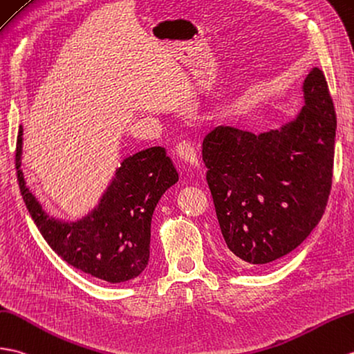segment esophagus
I'll list each match as a JSON object with an SVG mask.
<instances>
[{
    "label": "esophagus",
    "mask_w": 354,
    "mask_h": 354,
    "mask_svg": "<svg viewBox=\"0 0 354 354\" xmlns=\"http://www.w3.org/2000/svg\"><path fill=\"white\" fill-rule=\"evenodd\" d=\"M176 155L178 157L190 164V166L194 167H199V160H197V155H196V149L192 142H188V140H183V142H179L176 145Z\"/></svg>",
    "instance_id": "34e87169"
}]
</instances>
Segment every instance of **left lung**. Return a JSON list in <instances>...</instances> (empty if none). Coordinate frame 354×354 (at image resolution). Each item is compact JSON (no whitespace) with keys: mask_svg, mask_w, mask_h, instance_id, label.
<instances>
[{"mask_svg":"<svg viewBox=\"0 0 354 354\" xmlns=\"http://www.w3.org/2000/svg\"><path fill=\"white\" fill-rule=\"evenodd\" d=\"M305 105L281 129L217 127L202 158L221 235L234 257L267 264L306 240L332 188L336 113L323 71L303 83Z\"/></svg>","mask_w":354,"mask_h":354,"instance_id":"1","label":"left lung"}]
</instances>
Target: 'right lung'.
I'll return each instance as SVG.
<instances>
[{"mask_svg": "<svg viewBox=\"0 0 354 354\" xmlns=\"http://www.w3.org/2000/svg\"><path fill=\"white\" fill-rule=\"evenodd\" d=\"M22 127L16 142V171L24 202L37 229L59 257L110 283L137 277L149 261L151 221L160 197L179 179L161 146L140 151L122 161L100 205L72 223L44 211L21 170Z\"/></svg>", "mask_w": 354, "mask_h": 354, "instance_id": "right-lung-1", "label": "right lung"}]
</instances>
